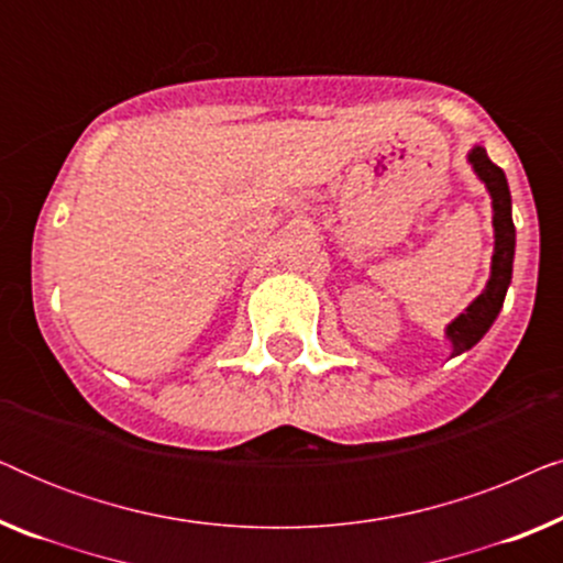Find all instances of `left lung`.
I'll return each instance as SVG.
<instances>
[{"instance_id":"obj_1","label":"left lung","mask_w":563,"mask_h":563,"mask_svg":"<svg viewBox=\"0 0 563 563\" xmlns=\"http://www.w3.org/2000/svg\"><path fill=\"white\" fill-rule=\"evenodd\" d=\"M468 164L474 174L479 176L492 197V228H495V253H492V272L487 287L482 295L445 325V338L451 341V358L459 356L476 345L484 333L497 320L503 310L507 287L512 279V258H515V225H512V199L507 187L505 172L497 164H492L487 151L482 145H474L468 151Z\"/></svg>"}]
</instances>
